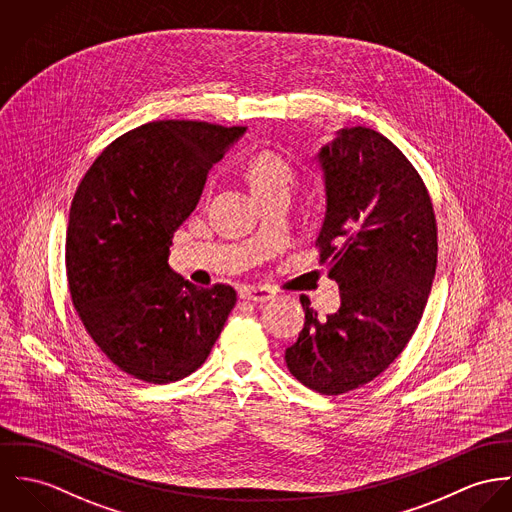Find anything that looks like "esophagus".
<instances>
[{"mask_svg":"<svg viewBox=\"0 0 512 512\" xmlns=\"http://www.w3.org/2000/svg\"><path fill=\"white\" fill-rule=\"evenodd\" d=\"M239 296L247 302H267L271 298H275V292L271 288H265V286H245L239 290Z\"/></svg>","mask_w":512,"mask_h":512,"instance_id":"obj_1","label":"esophagus"}]
</instances>
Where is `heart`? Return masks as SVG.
<instances>
[{
	"label": "heart",
	"mask_w": 512,
	"mask_h": 512,
	"mask_svg": "<svg viewBox=\"0 0 512 512\" xmlns=\"http://www.w3.org/2000/svg\"><path fill=\"white\" fill-rule=\"evenodd\" d=\"M249 176H251L255 192L261 188H267L271 184L283 182V180L290 182V178H292L288 165L281 157H277L273 153H259L249 165Z\"/></svg>",
	"instance_id": "obj_1"
}]
</instances>
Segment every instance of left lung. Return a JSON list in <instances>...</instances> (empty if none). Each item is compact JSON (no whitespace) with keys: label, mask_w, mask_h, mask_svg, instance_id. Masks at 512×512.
Segmentation results:
<instances>
[{"label":"left lung","mask_w":512,"mask_h":512,"mask_svg":"<svg viewBox=\"0 0 512 512\" xmlns=\"http://www.w3.org/2000/svg\"><path fill=\"white\" fill-rule=\"evenodd\" d=\"M316 161L326 194L316 245L341 304L320 320L302 296L304 328L284 361L308 389L341 395L381 375L412 338L434 281L438 235L420 174L379 131L340 129Z\"/></svg>","instance_id":"1"}]
</instances>
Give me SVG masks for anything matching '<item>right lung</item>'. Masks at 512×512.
I'll return each instance as SVG.
<instances>
[{
  "instance_id": "add662e5",
  "label": "right lung",
  "mask_w": 512,
  "mask_h": 512,
  "mask_svg": "<svg viewBox=\"0 0 512 512\" xmlns=\"http://www.w3.org/2000/svg\"><path fill=\"white\" fill-rule=\"evenodd\" d=\"M247 127L165 119L119 139L82 178L68 216L66 275L96 345L127 375L165 385L194 373L237 294L198 288L169 269L172 235L208 172Z\"/></svg>"
}]
</instances>
